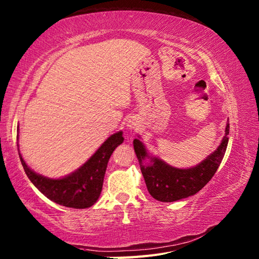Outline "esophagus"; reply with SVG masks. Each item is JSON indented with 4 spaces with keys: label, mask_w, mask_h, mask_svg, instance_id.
<instances>
[{
    "label": "esophagus",
    "mask_w": 259,
    "mask_h": 259,
    "mask_svg": "<svg viewBox=\"0 0 259 259\" xmlns=\"http://www.w3.org/2000/svg\"><path fill=\"white\" fill-rule=\"evenodd\" d=\"M128 127H129L130 129H135V128L137 127V123L134 121V120H132V121H129Z\"/></svg>",
    "instance_id": "esophagus-1"
}]
</instances>
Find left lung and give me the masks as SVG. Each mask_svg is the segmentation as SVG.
<instances>
[{
  "mask_svg": "<svg viewBox=\"0 0 259 259\" xmlns=\"http://www.w3.org/2000/svg\"><path fill=\"white\" fill-rule=\"evenodd\" d=\"M228 134H230V123L226 124L225 137L215 152L191 169H177L153 157L151 158V164H142L143 160L149 158V155L142 142L135 139V151L139 160L149 193L155 200L161 202H174L197 193L209 182L216 170L219 169L227 148Z\"/></svg>",
  "mask_w": 259,
  "mask_h": 259,
  "instance_id": "1",
  "label": "left lung"
}]
</instances>
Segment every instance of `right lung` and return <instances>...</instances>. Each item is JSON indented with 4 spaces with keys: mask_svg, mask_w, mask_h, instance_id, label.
<instances>
[{
    "mask_svg": "<svg viewBox=\"0 0 259 259\" xmlns=\"http://www.w3.org/2000/svg\"><path fill=\"white\" fill-rule=\"evenodd\" d=\"M122 142V131L113 134L80 169L58 180L48 179L35 173L26 165L21 153L19 154L26 176L46 197L66 207L86 208L97 202L102 190L108 161L113 150Z\"/></svg>",
    "mask_w": 259,
    "mask_h": 259,
    "instance_id": "obj_1",
    "label": "right lung"
}]
</instances>
